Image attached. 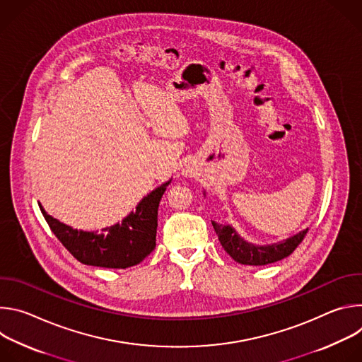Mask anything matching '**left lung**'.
Wrapping results in <instances>:
<instances>
[{
  "label": "left lung",
  "mask_w": 362,
  "mask_h": 362,
  "mask_svg": "<svg viewBox=\"0 0 362 362\" xmlns=\"http://www.w3.org/2000/svg\"><path fill=\"white\" fill-rule=\"evenodd\" d=\"M212 225L222 247L230 255L232 259L238 264L252 267L268 265L284 259L295 250L308 232V229H303L288 239L271 245H255L240 238L230 225L216 223L215 221H212Z\"/></svg>",
  "instance_id": "8db88e82"
}]
</instances>
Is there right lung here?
<instances>
[{
  "label": "right lung",
  "mask_w": 362,
  "mask_h": 362,
  "mask_svg": "<svg viewBox=\"0 0 362 362\" xmlns=\"http://www.w3.org/2000/svg\"><path fill=\"white\" fill-rule=\"evenodd\" d=\"M172 180L144 196L120 223L101 230H78L49 216L38 203L49 229L66 249L84 265L124 269L140 264L156 246L158 209Z\"/></svg>",
  "instance_id": "obj_1"
}]
</instances>
